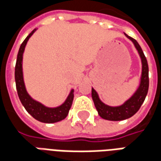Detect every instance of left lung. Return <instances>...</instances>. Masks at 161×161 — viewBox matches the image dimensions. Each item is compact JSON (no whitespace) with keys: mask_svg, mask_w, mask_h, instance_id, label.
Returning <instances> with one entry per match:
<instances>
[{"mask_svg":"<svg viewBox=\"0 0 161 161\" xmlns=\"http://www.w3.org/2000/svg\"><path fill=\"white\" fill-rule=\"evenodd\" d=\"M125 35L134 43L135 48L138 51L139 55L142 59V70L141 83H140L137 91H135V94L133 95L131 97L128 99L123 104L120 105V106H115V107L108 106V105L105 104L104 103H103L99 98L97 92L92 88L91 97L94 102L95 107L98 112V115L103 119L108 120V121H122V120L130 118L140 109L141 106L145 100L146 97H147V91H148V64H147V58H146L145 55L142 52V47L140 46L138 42L135 39L127 35L126 33H125Z\"/></svg>","mask_w":161,"mask_h":161,"instance_id":"obj_1","label":"left lung"}]
</instances>
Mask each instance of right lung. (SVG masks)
<instances>
[{"label": "right lung", "instance_id": "right-lung-1", "mask_svg": "<svg viewBox=\"0 0 161 161\" xmlns=\"http://www.w3.org/2000/svg\"><path fill=\"white\" fill-rule=\"evenodd\" d=\"M35 31L36 29L33 30L29 33V35L25 39L19 47V53L17 55V60H16L15 71H14L16 90H17L19 100L24 106V108H26V111L28 112L33 118L45 123H54V122H58V121L64 120L68 115L71 104H72V101H73L74 90L70 91V94L67 97L66 100L64 102V103L55 108L46 107L42 103H40V102L33 99L27 93L25 83H24V78H23V53L25 51L26 43Z\"/></svg>", "mask_w": 161, "mask_h": 161}]
</instances>
